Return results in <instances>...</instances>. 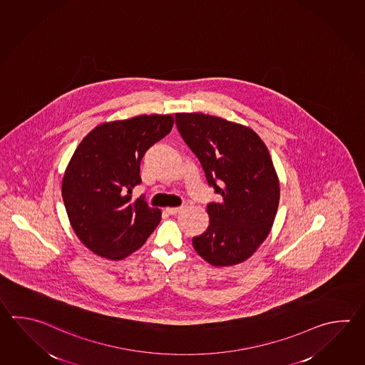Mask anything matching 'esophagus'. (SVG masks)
Listing matches in <instances>:
<instances>
[{"mask_svg": "<svg viewBox=\"0 0 365 365\" xmlns=\"http://www.w3.org/2000/svg\"><path fill=\"white\" fill-rule=\"evenodd\" d=\"M183 210V207H177V208H166V212L169 213V215H177L179 212H182Z\"/></svg>", "mask_w": 365, "mask_h": 365, "instance_id": "obj_1", "label": "esophagus"}]
</instances>
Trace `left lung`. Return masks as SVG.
<instances>
[{"label":"left lung","instance_id":"8db88e82","mask_svg":"<svg viewBox=\"0 0 365 365\" xmlns=\"http://www.w3.org/2000/svg\"><path fill=\"white\" fill-rule=\"evenodd\" d=\"M175 123L221 196L208 202L209 226L192 239L195 251L215 267L247 260L268 237L279 202L272 157L248 127L202 113H177Z\"/></svg>","mask_w":365,"mask_h":365}]
</instances>
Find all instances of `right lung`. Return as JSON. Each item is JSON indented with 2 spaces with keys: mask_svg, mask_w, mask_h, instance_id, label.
Returning <instances> with one entry per match:
<instances>
[{
  "mask_svg": "<svg viewBox=\"0 0 365 365\" xmlns=\"http://www.w3.org/2000/svg\"><path fill=\"white\" fill-rule=\"evenodd\" d=\"M173 115H139L100 125L71 157L62 180V199L73 230L101 257L120 260L139 250L156 229L161 210L145 196L134 200L142 183L140 163L155 143L169 134Z\"/></svg>",
  "mask_w": 365,
  "mask_h": 365,
  "instance_id": "right-lung-1",
  "label": "right lung"
}]
</instances>
